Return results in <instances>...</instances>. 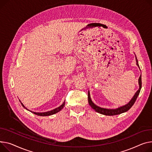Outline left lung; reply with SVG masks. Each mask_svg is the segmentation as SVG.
Masks as SVG:
<instances>
[{
  "label": "left lung",
  "instance_id": "left-lung-1",
  "mask_svg": "<svg viewBox=\"0 0 152 152\" xmlns=\"http://www.w3.org/2000/svg\"><path fill=\"white\" fill-rule=\"evenodd\" d=\"M136 62H137V65L139 66V64H138V61L136 57ZM139 90L137 91L136 93L135 94V95H134V96L133 97V98L131 99L130 102L126 105L122 106L120 107H118L117 109H105V108H102L98 107L97 106H96L92 102V100L90 99V93L89 92H88V104L89 105L92 107V109H94L96 112L101 114H103L105 115H118V114H120L122 113H125L126 111H128L131 107L133 106V104H134L136 100L140 93V91L141 89V87H142V79H141V75L140 76L139 78Z\"/></svg>",
  "mask_w": 152,
  "mask_h": 152
}]
</instances>
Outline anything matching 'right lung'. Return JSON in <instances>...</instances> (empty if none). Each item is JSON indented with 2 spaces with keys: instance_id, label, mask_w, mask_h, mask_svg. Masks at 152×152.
<instances>
[{
  "instance_id": "add662e5",
  "label": "right lung",
  "mask_w": 152,
  "mask_h": 152,
  "mask_svg": "<svg viewBox=\"0 0 152 152\" xmlns=\"http://www.w3.org/2000/svg\"><path fill=\"white\" fill-rule=\"evenodd\" d=\"M19 102H21V101H19ZM21 103L22 106H23L25 109H27L23 105V104L21 102ZM65 103V102H64V103H63L61 106H59L58 107L56 108V109H53V110H52L48 111V112H46V113H35V112H32V111H31V112H32L33 114H35V115H39V116H48V115H50L54 114H56V113L59 112V111L64 107ZM27 110H28V109H27ZM29 111H30V110H29Z\"/></svg>"
}]
</instances>
